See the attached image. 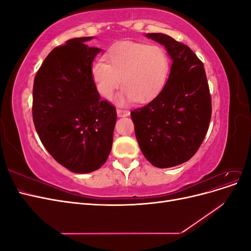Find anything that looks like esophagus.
I'll use <instances>...</instances> for the list:
<instances>
[{"instance_id":"obj_1","label":"esophagus","mask_w":251,"mask_h":251,"mask_svg":"<svg viewBox=\"0 0 251 251\" xmlns=\"http://www.w3.org/2000/svg\"><path fill=\"white\" fill-rule=\"evenodd\" d=\"M117 115L118 117H126L130 115V112L126 110H123V109H117Z\"/></svg>"}]
</instances>
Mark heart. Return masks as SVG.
I'll list each match as a JSON object with an SVG mask.
<instances>
[{
    "instance_id": "1",
    "label": "heart",
    "mask_w": 251,
    "mask_h": 251,
    "mask_svg": "<svg viewBox=\"0 0 251 251\" xmlns=\"http://www.w3.org/2000/svg\"><path fill=\"white\" fill-rule=\"evenodd\" d=\"M91 68L97 92L111 100L120 82L119 102H144L154 98L164 87L170 62L165 50L158 45L125 41L115 44ZM122 79L120 80V78Z\"/></svg>"
}]
</instances>
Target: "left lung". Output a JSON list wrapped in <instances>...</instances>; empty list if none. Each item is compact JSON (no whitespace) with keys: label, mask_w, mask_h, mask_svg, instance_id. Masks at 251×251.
Segmentation results:
<instances>
[{"label":"left lung","mask_w":251,"mask_h":251,"mask_svg":"<svg viewBox=\"0 0 251 251\" xmlns=\"http://www.w3.org/2000/svg\"><path fill=\"white\" fill-rule=\"evenodd\" d=\"M163 45L173 60L170 76L153 100L131 112L140 150L156 168L188 161L207 133L209 88L201 60L186 45L163 33H147Z\"/></svg>","instance_id":"1"}]
</instances>
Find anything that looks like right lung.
I'll use <instances>...</instances> for the list:
<instances>
[{"mask_svg":"<svg viewBox=\"0 0 251 251\" xmlns=\"http://www.w3.org/2000/svg\"><path fill=\"white\" fill-rule=\"evenodd\" d=\"M76 37L53 49L33 83L35 130L49 154L73 173L87 174L107 161L113 143L116 110L101 100L91 76L100 48Z\"/></svg>","mask_w":251,"mask_h":251,"instance_id":"obj_1","label":"right lung"}]
</instances>
